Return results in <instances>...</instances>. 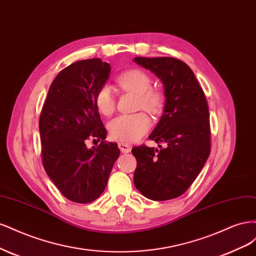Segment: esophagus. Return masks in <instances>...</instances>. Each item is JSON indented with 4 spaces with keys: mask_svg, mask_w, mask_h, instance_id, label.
<instances>
[{
    "mask_svg": "<svg viewBox=\"0 0 256 256\" xmlns=\"http://www.w3.org/2000/svg\"><path fill=\"white\" fill-rule=\"evenodd\" d=\"M118 146H119V149L121 150L122 153H128L132 149L130 144H124V142H119Z\"/></svg>",
    "mask_w": 256,
    "mask_h": 256,
    "instance_id": "esophagus-1",
    "label": "esophagus"
}]
</instances>
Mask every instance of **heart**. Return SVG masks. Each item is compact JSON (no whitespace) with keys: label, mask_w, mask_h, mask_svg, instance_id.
<instances>
[{"label":"heart","mask_w":256,"mask_h":256,"mask_svg":"<svg viewBox=\"0 0 256 256\" xmlns=\"http://www.w3.org/2000/svg\"><path fill=\"white\" fill-rule=\"evenodd\" d=\"M117 85L124 92L137 94L136 110H144L152 116L162 112L166 96L160 88L152 87V78L146 71L130 69L117 76ZM98 110L104 116H110L116 107V100L110 87L102 86L94 96ZM151 126V120L144 112L121 114L110 121L107 128L110 136L117 142H134L142 138Z\"/></svg>","instance_id":"b5f03b06"}]
</instances>
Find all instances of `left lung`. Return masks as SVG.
<instances>
[{
    "instance_id": "8db88e82",
    "label": "left lung",
    "mask_w": 256,
    "mask_h": 256,
    "mask_svg": "<svg viewBox=\"0 0 256 256\" xmlns=\"http://www.w3.org/2000/svg\"><path fill=\"white\" fill-rule=\"evenodd\" d=\"M164 86L166 104L149 136L160 150L144 144L132 153L137 167L134 184L148 199L164 201L182 196L199 176L210 153V124L206 96L192 70L173 57H136Z\"/></svg>"
}]
</instances>
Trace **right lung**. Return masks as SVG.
<instances>
[{
  "instance_id": "add662e5",
  "label": "right lung",
  "mask_w": 256,
  "mask_h": 256,
  "mask_svg": "<svg viewBox=\"0 0 256 256\" xmlns=\"http://www.w3.org/2000/svg\"><path fill=\"white\" fill-rule=\"evenodd\" d=\"M110 72V64L100 58L71 64L52 82L41 110L44 168L72 202L85 204L98 199L120 155L117 144L105 142L106 128L94 104L98 89ZM90 138L102 142L88 150L86 140Z\"/></svg>"
}]
</instances>
